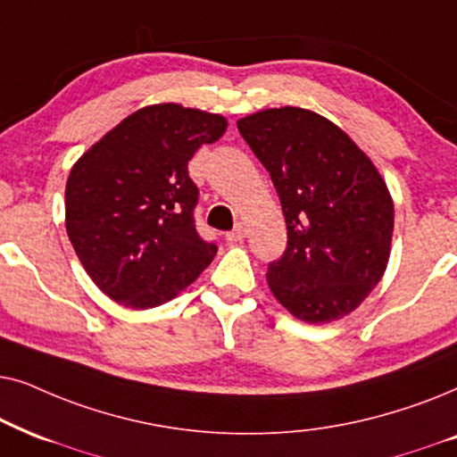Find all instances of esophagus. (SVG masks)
<instances>
[{"label":"esophagus","instance_id":"obj_1","mask_svg":"<svg viewBox=\"0 0 457 457\" xmlns=\"http://www.w3.org/2000/svg\"><path fill=\"white\" fill-rule=\"evenodd\" d=\"M246 236V228L242 223H236V228L232 229V232L225 234V240L229 242V245H234V242H242V238Z\"/></svg>","mask_w":457,"mask_h":457}]
</instances>
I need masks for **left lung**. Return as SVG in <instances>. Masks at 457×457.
<instances>
[{
  "label": "left lung",
  "instance_id": "1",
  "mask_svg": "<svg viewBox=\"0 0 457 457\" xmlns=\"http://www.w3.org/2000/svg\"><path fill=\"white\" fill-rule=\"evenodd\" d=\"M238 131L270 171L288 228L284 257L267 270L273 296L315 326L355 312L385 276L395 225L372 158L307 108H265Z\"/></svg>",
  "mask_w": 457,
  "mask_h": 457
}]
</instances>
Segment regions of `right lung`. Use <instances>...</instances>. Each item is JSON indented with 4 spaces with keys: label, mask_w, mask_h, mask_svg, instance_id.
<instances>
[{
    "label": "right lung",
    "mask_w": 457,
    "mask_h": 457,
    "mask_svg": "<svg viewBox=\"0 0 457 457\" xmlns=\"http://www.w3.org/2000/svg\"><path fill=\"white\" fill-rule=\"evenodd\" d=\"M228 129L221 114L175 102L125 117L72 165L64 225L94 284L129 309L175 299L215 259L194 228L187 161Z\"/></svg>",
    "instance_id": "add662e5"
}]
</instances>
